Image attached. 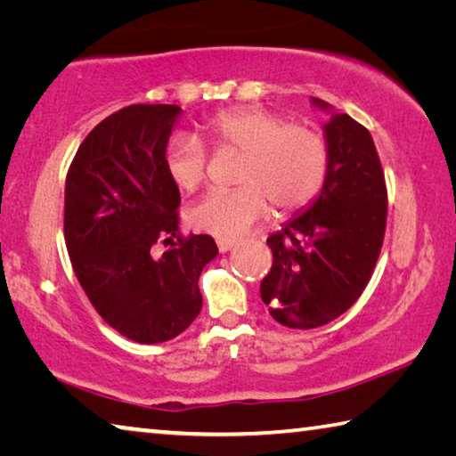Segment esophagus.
Segmentation results:
<instances>
[{
	"label": "esophagus",
	"mask_w": 456,
	"mask_h": 456,
	"mask_svg": "<svg viewBox=\"0 0 456 456\" xmlns=\"http://www.w3.org/2000/svg\"><path fill=\"white\" fill-rule=\"evenodd\" d=\"M217 247H219V251H221V253H227V251L233 249L235 243H233V241H227V239H219V241H217Z\"/></svg>",
	"instance_id": "1"
}]
</instances>
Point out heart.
I'll list each match as a JSON object with an SVG mask.
<instances>
[{
	"instance_id": "1",
	"label": "heart",
	"mask_w": 456,
	"mask_h": 456,
	"mask_svg": "<svg viewBox=\"0 0 456 456\" xmlns=\"http://www.w3.org/2000/svg\"><path fill=\"white\" fill-rule=\"evenodd\" d=\"M217 149L243 152L237 189L209 191L189 211L191 225L221 239H237L277 213L302 209L318 195L328 173V144L310 126L289 125L259 106L231 108L203 125ZM165 171L181 191L197 189L207 175V152L195 136L176 134L165 149Z\"/></svg>"
}]
</instances>
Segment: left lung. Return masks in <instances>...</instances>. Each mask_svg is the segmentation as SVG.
Returning <instances> with one entry per match:
<instances>
[{
	"mask_svg": "<svg viewBox=\"0 0 456 456\" xmlns=\"http://www.w3.org/2000/svg\"><path fill=\"white\" fill-rule=\"evenodd\" d=\"M312 106L330 112L326 181L310 205L269 235L273 265L261 281L272 318L293 330L323 326L362 296L380 256L388 203L368 130L320 98Z\"/></svg>",
	"mask_w": 456,
	"mask_h": 456,
	"instance_id": "8db88e82",
	"label": "left lung"
}]
</instances>
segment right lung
Here are the masks:
<instances>
[{"label":"right lung","mask_w":456,"mask_h":456,"mask_svg":"<svg viewBox=\"0 0 456 456\" xmlns=\"http://www.w3.org/2000/svg\"><path fill=\"white\" fill-rule=\"evenodd\" d=\"M183 110L133 104L84 138L66 176L64 235L74 273L108 326L138 344L176 338L197 318L209 235H179V187L165 149ZM172 247L154 256L151 245Z\"/></svg>","instance_id":"obj_1"}]
</instances>
